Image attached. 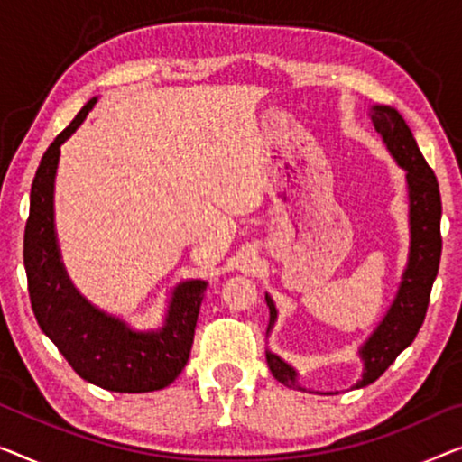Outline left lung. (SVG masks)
Wrapping results in <instances>:
<instances>
[{"label": "left lung", "instance_id": "obj_1", "mask_svg": "<svg viewBox=\"0 0 462 462\" xmlns=\"http://www.w3.org/2000/svg\"><path fill=\"white\" fill-rule=\"evenodd\" d=\"M369 116L375 130L382 134L390 155L407 171L411 246L409 263L407 270L402 272L396 299L390 305L388 313L383 315L380 326L374 329V334L365 340L359 350L363 359V377L355 383V388L374 383L396 361V356L415 340L419 328L423 326L425 313H428L431 286L438 275L439 254H442V234H439L442 199H439L436 174L419 151L407 122L394 107L374 106ZM265 300L270 307V326H267V334H270L278 311H275L270 294H265ZM265 356L275 380L291 385V388L305 390L297 383L299 374L291 365L270 350Z\"/></svg>", "mask_w": 462, "mask_h": 462}]
</instances>
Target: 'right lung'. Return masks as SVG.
Instances as JSON below:
<instances>
[{
    "label": "right lung",
    "mask_w": 462,
    "mask_h": 462,
    "mask_svg": "<svg viewBox=\"0 0 462 462\" xmlns=\"http://www.w3.org/2000/svg\"><path fill=\"white\" fill-rule=\"evenodd\" d=\"M95 103L97 97L55 136L34 174L24 228L31 305L41 329L82 380L109 392H153L174 382L189 361L208 282H180L171 292L163 326L136 332L126 321L91 305L68 278L53 224L55 171L61 143L80 126Z\"/></svg>",
    "instance_id": "1"
}]
</instances>
